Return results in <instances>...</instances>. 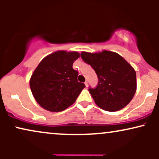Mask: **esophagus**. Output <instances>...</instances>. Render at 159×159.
<instances>
[{"label":"esophagus","instance_id":"1","mask_svg":"<svg viewBox=\"0 0 159 159\" xmlns=\"http://www.w3.org/2000/svg\"><path fill=\"white\" fill-rule=\"evenodd\" d=\"M84 84H85L86 87H87V86H88V81H86L84 82Z\"/></svg>","mask_w":159,"mask_h":159}]
</instances>
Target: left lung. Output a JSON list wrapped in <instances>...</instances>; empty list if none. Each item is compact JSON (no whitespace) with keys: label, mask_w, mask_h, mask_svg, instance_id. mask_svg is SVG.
Segmentation results:
<instances>
[{"label":"left lung","mask_w":159,"mask_h":159,"mask_svg":"<svg viewBox=\"0 0 159 159\" xmlns=\"http://www.w3.org/2000/svg\"><path fill=\"white\" fill-rule=\"evenodd\" d=\"M81 57L98 76L97 87H89L95 103L103 110L111 112L126 106L137 89L136 72L132 66L117 53L110 51L83 52Z\"/></svg>","instance_id":"8db88e82"}]
</instances>
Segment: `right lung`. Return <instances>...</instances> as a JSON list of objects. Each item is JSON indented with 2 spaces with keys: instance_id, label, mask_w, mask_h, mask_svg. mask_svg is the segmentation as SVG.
Listing matches in <instances>:
<instances>
[{
  "instance_id": "obj_1",
  "label": "right lung",
  "mask_w": 159,
  "mask_h": 159,
  "mask_svg": "<svg viewBox=\"0 0 159 159\" xmlns=\"http://www.w3.org/2000/svg\"><path fill=\"white\" fill-rule=\"evenodd\" d=\"M78 52L58 51L42 60L30 79V90L37 103L45 110L59 112L72 105L85 87L78 81L72 64Z\"/></svg>"
}]
</instances>
